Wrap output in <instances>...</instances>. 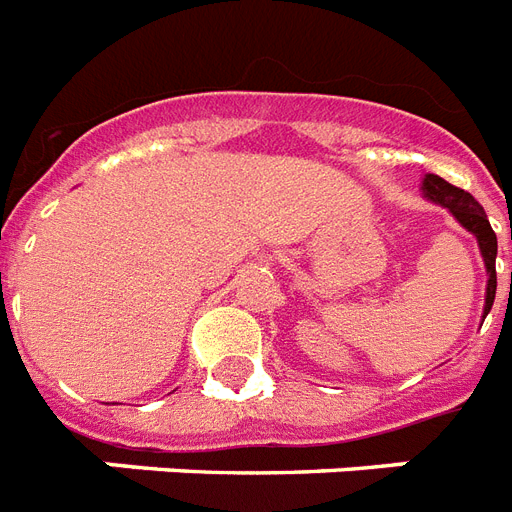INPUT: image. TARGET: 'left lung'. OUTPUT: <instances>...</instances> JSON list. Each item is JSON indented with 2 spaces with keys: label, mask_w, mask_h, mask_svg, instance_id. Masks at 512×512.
<instances>
[{
  "label": "left lung",
  "mask_w": 512,
  "mask_h": 512,
  "mask_svg": "<svg viewBox=\"0 0 512 512\" xmlns=\"http://www.w3.org/2000/svg\"><path fill=\"white\" fill-rule=\"evenodd\" d=\"M422 193H425V199L436 201V204L449 209V212L454 215V220L478 239V249H481V255H484L486 273H489V281H486V305H484V319H486V313L492 311L494 295H497V268H494V260H497V233L492 231V225H489V217H486L484 207H481V204H478L468 191H462V188H457V185L452 183H446L444 177H438V175H425V180H422ZM510 289H512V273H510Z\"/></svg>",
  "instance_id": "obj_1"
}]
</instances>
